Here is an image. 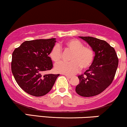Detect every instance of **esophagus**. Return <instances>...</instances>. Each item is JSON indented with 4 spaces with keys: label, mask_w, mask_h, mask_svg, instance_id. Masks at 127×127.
<instances>
[{
    "label": "esophagus",
    "mask_w": 127,
    "mask_h": 127,
    "mask_svg": "<svg viewBox=\"0 0 127 127\" xmlns=\"http://www.w3.org/2000/svg\"><path fill=\"white\" fill-rule=\"evenodd\" d=\"M65 76L68 79H70L71 78H72V76H70V75H65Z\"/></svg>",
    "instance_id": "esophagus-1"
}]
</instances>
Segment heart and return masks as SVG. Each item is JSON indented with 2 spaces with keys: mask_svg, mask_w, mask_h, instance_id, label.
Wrapping results in <instances>:
<instances>
[{
  "mask_svg": "<svg viewBox=\"0 0 127 127\" xmlns=\"http://www.w3.org/2000/svg\"><path fill=\"white\" fill-rule=\"evenodd\" d=\"M60 46L65 49L72 51L68 62H60L55 65V69L57 72L66 75H73L81 70H85L93 64L95 57L94 51L91 47L84 46L79 39H68L61 44ZM49 56L55 63H57L62 59V49L58 45H55L49 52Z\"/></svg>",
  "mask_w": 127,
  "mask_h": 127,
  "instance_id": "heart-1",
  "label": "heart"
}]
</instances>
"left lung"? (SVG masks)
Returning a JSON list of instances; mask_svg holds the SVG:
<instances>
[{
    "instance_id": "left-lung-1",
    "label": "left lung",
    "mask_w": 127,
    "mask_h": 127,
    "mask_svg": "<svg viewBox=\"0 0 127 127\" xmlns=\"http://www.w3.org/2000/svg\"><path fill=\"white\" fill-rule=\"evenodd\" d=\"M95 52L94 62L84 74L78 76L76 92L82 97H93L104 91L113 82L118 65L116 51L105 40L90 36H80Z\"/></svg>"
}]
</instances>
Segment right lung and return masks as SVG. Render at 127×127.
Returning a JSON list of instances; mask_svg holds the SVG:
<instances>
[{"mask_svg":"<svg viewBox=\"0 0 127 127\" xmlns=\"http://www.w3.org/2000/svg\"><path fill=\"white\" fill-rule=\"evenodd\" d=\"M55 38L27 40L16 48L11 70L18 85L30 95L40 97L51 91L59 74L42 75L53 67L49 54Z\"/></svg>","mask_w":127,"mask_h":127,"instance_id":"add662e5","label":"right lung"}]
</instances>
